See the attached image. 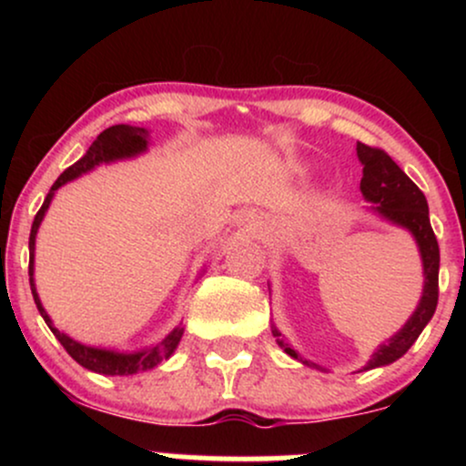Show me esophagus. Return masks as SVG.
Wrapping results in <instances>:
<instances>
[{"mask_svg":"<svg viewBox=\"0 0 466 466\" xmlns=\"http://www.w3.org/2000/svg\"><path fill=\"white\" fill-rule=\"evenodd\" d=\"M238 223H240V226L249 228V232H256V228L260 226V217L256 215L254 210H240Z\"/></svg>","mask_w":466,"mask_h":466,"instance_id":"1","label":"esophagus"}]
</instances>
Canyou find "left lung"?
Instances as JSON below:
<instances>
[{
	"label": "left lung",
	"mask_w": 466,
	"mask_h": 466,
	"mask_svg": "<svg viewBox=\"0 0 466 466\" xmlns=\"http://www.w3.org/2000/svg\"><path fill=\"white\" fill-rule=\"evenodd\" d=\"M357 157L363 166L361 177V195L363 199L370 201L372 206L368 210L377 212L379 217L394 226L405 228L414 237L419 245L420 260H422V276H425V285H422V296L416 311L405 322L403 329L397 335L383 341L377 350L372 352L370 361L363 366V370H372V368L388 366V363L400 360L411 349L419 335L422 333L431 315L436 311L438 304V267H441V249H438V240L434 229L430 223V208H427L425 195L419 190V186L411 181L403 170L399 168L397 162L386 151L377 147H368V144L357 142ZM278 346L287 352L289 357L298 360L304 366L319 368L318 363L304 360V357L285 339V335L271 326ZM324 370V368H319ZM360 370V372H363Z\"/></svg>",
	"instance_id": "obj_1"
}]
</instances>
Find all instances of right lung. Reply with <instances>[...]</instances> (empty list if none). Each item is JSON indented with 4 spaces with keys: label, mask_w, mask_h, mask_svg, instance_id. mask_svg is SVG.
<instances>
[{
    "label": "right lung",
    "mask_w": 466,
    "mask_h": 466,
    "mask_svg": "<svg viewBox=\"0 0 466 466\" xmlns=\"http://www.w3.org/2000/svg\"><path fill=\"white\" fill-rule=\"evenodd\" d=\"M148 148V131L142 129V127H129V125H114L109 129H105L96 137L92 147L87 148V153L78 159L76 164L69 166L67 170H63V175L55 181L50 192H47L44 206L41 210L36 212L35 221H32V229H30V240H28V248H30V265H28V274H30V289H32V296H35V304L39 309L41 318L46 319V324L50 326V330L55 333V337L61 341L63 349L67 350V355L72 357L74 361H78L80 366L87 368V370L98 372V374H136V372H144V370H151V368L157 366L162 360H168L173 355L175 349H177L181 335H184V326H175L168 335L164 337L159 344L148 346V349L136 350V352H117V350H106V349H94V346H85L80 341L72 339L66 333L56 329L52 324L50 315L46 313L44 304L39 300V293H36L35 287V240H36V232H39L41 221H44L47 208H50L52 197L55 192L66 186L67 181L80 177L83 173H89V170L96 168L98 164H109L116 162V159H127V157H136V155L144 153Z\"/></svg>",
    "instance_id": "add662e5"
}]
</instances>
